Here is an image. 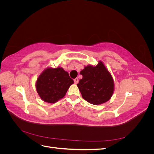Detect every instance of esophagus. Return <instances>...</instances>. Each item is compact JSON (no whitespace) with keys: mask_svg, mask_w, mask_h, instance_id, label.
<instances>
[{"mask_svg":"<svg viewBox=\"0 0 154 154\" xmlns=\"http://www.w3.org/2000/svg\"><path fill=\"white\" fill-rule=\"evenodd\" d=\"M74 83H75V84H77V83H78V78H75L74 80Z\"/></svg>","mask_w":154,"mask_h":154,"instance_id":"34e87169","label":"esophagus"}]
</instances>
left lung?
<instances>
[{"mask_svg":"<svg viewBox=\"0 0 154 154\" xmlns=\"http://www.w3.org/2000/svg\"><path fill=\"white\" fill-rule=\"evenodd\" d=\"M80 74L83 78L77 86L83 99L93 105L104 103L110 99L114 82L103 62L99 61L96 66H85Z\"/></svg>","mask_w":154,"mask_h":154,"instance_id":"obj_1","label":"left lung"}]
</instances>
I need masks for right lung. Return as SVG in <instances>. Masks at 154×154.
Listing matches in <instances>:
<instances>
[{"label":"right lung","instance_id":"1","mask_svg":"<svg viewBox=\"0 0 154 154\" xmlns=\"http://www.w3.org/2000/svg\"><path fill=\"white\" fill-rule=\"evenodd\" d=\"M73 83L72 79L62 67H48L37 79L36 89L43 101L54 103L63 98Z\"/></svg>","mask_w":154,"mask_h":154}]
</instances>
